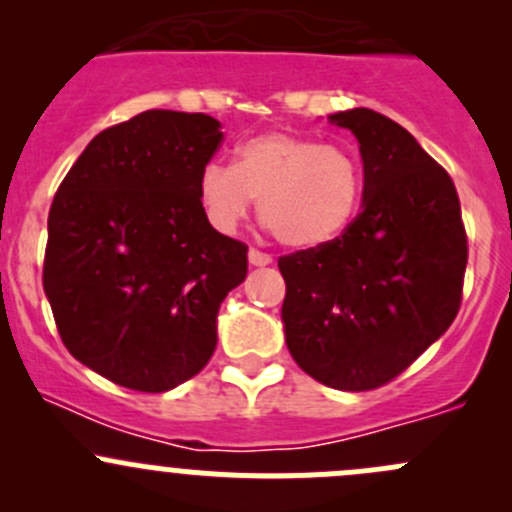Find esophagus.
<instances>
[{
    "label": "esophagus",
    "mask_w": 512,
    "mask_h": 512,
    "mask_svg": "<svg viewBox=\"0 0 512 512\" xmlns=\"http://www.w3.org/2000/svg\"><path fill=\"white\" fill-rule=\"evenodd\" d=\"M247 257H250L252 267H265V265H270V262H272V255H267V252H262V250H255V247L247 252Z\"/></svg>",
    "instance_id": "obj_1"
}]
</instances>
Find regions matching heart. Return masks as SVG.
Returning <instances> with one entry per match:
<instances>
[{"label": "heart", "instance_id": "obj_1", "mask_svg": "<svg viewBox=\"0 0 512 512\" xmlns=\"http://www.w3.org/2000/svg\"><path fill=\"white\" fill-rule=\"evenodd\" d=\"M364 170L347 148L270 131L242 141L235 163L200 170L198 200L208 223L232 232L260 200L262 223L282 245L312 250L342 235L359 210Z\"/></svg>", "mask_w": 512, "mask_h": 512}]
</instances>
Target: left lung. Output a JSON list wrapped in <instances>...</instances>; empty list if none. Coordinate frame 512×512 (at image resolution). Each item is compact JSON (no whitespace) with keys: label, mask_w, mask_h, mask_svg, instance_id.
<instances>
[{"label":"left lung","mask_w":512,"mask_h":512,"mask_svg":"<svg viewBox=\"0 0 512 512\" xmlns=\"http://www.w3.org/2000/svg\"><path fill=\"white\" fill-rule=\"evenodd\" d=\"M364 160V205L327 245L280 257L292 359L319 384H389L446 332L461 309L468 237L456 185L404 126L352 108Z\"/></svg>","instance_id":"1"}]
</instances>
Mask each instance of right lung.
<instances>
[{
  "mask_svg": "<svg viewBox=\"0 0 512 512\" xmlns=\"http://www.w3.org/2000/svg\"><path fill=\"white\" fill-rule=\"evenodd\" d=\"M220 143L213 116L153 108L98 133L56 190L44 292L64 347L113 384L160 394L215 352L220 302L247 277V245L198 200Z\"/></svg>",
  "mask_w": 512,
  "mask_h": 512,
  "instance_id": "right-lung-1",
  "label": "right lung"
}]
</instances>
